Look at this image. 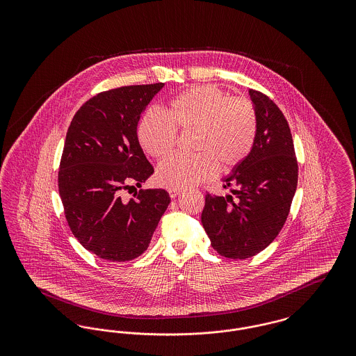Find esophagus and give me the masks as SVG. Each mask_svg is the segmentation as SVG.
Here are the masks:
<instances>
[{
    "mask_svg": "<svg viewBox=\"0 0 356 356\" xmlns=\"http://www.w3.org/2000/svg\"><path fill=\"white\" fill-rule=\"evenodd\" d=\"M180 189H170V196L172 199H175V197H177L179 195H180Z\"/></svg>",
    "mask_w": 356,
    "mask_h": 356,
    "instance_id": "obj_1",
    "label": "esophagus"
}]
</instances>
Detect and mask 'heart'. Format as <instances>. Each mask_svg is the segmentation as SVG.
I'll return each mask as SVG.
<instances>
[{
    "mask_svg": "<svg viewBox=\"0 0 356 356\" xmlns=\"http://www.w3.org/2000/svg\"><path fill=\"white\" fill-rule=\"evenodd\" d=\"M176 131L193 132L191 157L173 156L156 170L159 186L183 189L211 179L218 170H232L252 151L257 116L252 102L229 99L215 85H199L170 100L165 116L148 111L138 124L141 148L154 159L168 156Z\"/></svg>",
    "mask_w": 356,
    "mask_h": 356,
    "instance_id": "b5f03b06",
    "label": "heart"
}]
</instances>
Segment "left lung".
I'll list each match as a JSON object with an SVG mask.
<instances>
[{"label":"left lung","instance_id":"left-lung-1","mask_svg":"<svg viewBox=\"0 0 356 356\" xmlns=\"http://www.w3.org/2000/svg\"><path fill=\"white\" fill-rule=\"evenodd\" d=\"M257 132L248 157L221 179L236 195L207 193L202 222L211 245L228 259H247L267 248L279 235L298 186V161L287 120L271 99L248 90Z\"/></svg>","mask_w":356,"mask_h":356}]
</instances>
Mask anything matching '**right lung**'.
I'll use <instances>...</instances> for the list:
<instances>
[{"label":"right lung","instance_id":"right-lung-1","mask_svg":"<svg viewBox=\"0 0 356 356\" xmlns=\"http://www.w3.org/2000/svg\"><path fill=\"white\" fill-rule=\"evenodd\" d=\"M163 83L121 86L96 95L69 125L58 172V192L72 234L109 261L144 254L170 203L165 189L140 191L121 200L129 183L141 186L153 173L137 124Z\"/></svg>","mask_w":356,"mask_h":356}]
</instances>
